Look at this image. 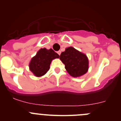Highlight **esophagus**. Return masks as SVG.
Instances as JSON below:
<instances>
[{
	"label": "esophagus",
	"mask_w": 121,
	"mask_h": 121,
	"mask_svg": "<svg viewBox=\"0 0 121 121\" xmlns=\"http://www.w3.org/2000/svg\"><path fill=\"white\" fill-rule=\"evenodd\" d=\"M61 52L60 50H59V51H58V52H57V53H58V54L59 55V56H60V54H61Z\"/></svg>",
	"instance_id": "obj_1"
}]
</instances>
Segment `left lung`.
Returning a JSON list of instances; mask_svg holds the SVG:
<instances>
[{
  "label": "left lung",
  "instance_id": "8db88e82",
  "mask_svg": "<svg viewBox=\"0 0 121 121\" xmlns=\"http://www.w3.org/2000/svg\"><path fill=\"white\" fill-rule=\"evenodd\" d=\"M60 59L64 64L68 73L74 77L84 75L88 69V60L86 55L72 47L62 52Z\"/></svg>",
  "mask_w": 121,
  "mask_h": 121
}]
</instances>
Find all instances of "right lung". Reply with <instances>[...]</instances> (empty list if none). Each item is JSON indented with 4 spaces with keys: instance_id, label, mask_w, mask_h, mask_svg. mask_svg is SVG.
Wrapping results in <instances>:
<instances>
[{
    "instance_id": "right-lung-1",
    "label": "right lung",
    "mask_w": 121,
    "mask_h": 121,
    "mask_svg": "<svg viewBox=\"0 0 121 121\" xmlns=\"http://www.w3.org/2000/svg\"><path fill=\"white\" fill-rule=\"evenodd\" d=\"M56 58H59V55L53 49L41 48L30 61L29 64L30 71L36 77L42 76L50 69L52 60Z\"/></svg>"
}]
</instances>
